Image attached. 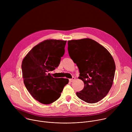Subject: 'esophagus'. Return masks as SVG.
Returning a JSON list of instances; mask_svg holds the SVG:
<instances>
[{
  "label": "esophagus",
  "instance_id": "obj_1",
  "mask_svg": "<svg viewBox=\"0 0 132 132\" xmlns=\"http://www.w3.org/2000/svg\"><path fill=\"white\" fill-rule=\"evenodd\" d=\"M75 80V77H73L72 79H69V81H70L71 82H73Z\"/></svg>",
  "mask_w": 132,
  "mask_h": 132
}]
</instances>
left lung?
I'll return each instance as SVG.
<instances>
[{
	"label": "left lung",
	"instance_id": "obj_1",
	"mask_svg": "<svg viewBox=\"0 0 132 132\" xmlns=\"http://www.w3.org/2000/svg\"><path fill=\"white\" fill-rule=\"evenodd\" d=\"M70 58L79 70V79L84 82V89L77 96L89 103H95L104 98L113 82L116 64L110 52L91 39L68 41Z\"/></svg>",
	"mask_w": 132,
	"mask_h": 132
}]
</instances>
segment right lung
<instances>
[{
    "label": "right lung",
    "instance_id": "1",
    "mask_svg": "<svg viewBox=\"0 0 132 132\" xmlns=\"http://www.w3.org/2000/svg\"><path fill=\"white\" fill-rule=\"evenodd\" d=\"M66 42L45 40L33 47L22 62L24 85L33 98L41 103L48 104L57 100L69 82L67 78H53L47 73L59 66Z\"/></svg>",
    "mask_w": 132,
    "mask_h": 132
}]
</instances>
